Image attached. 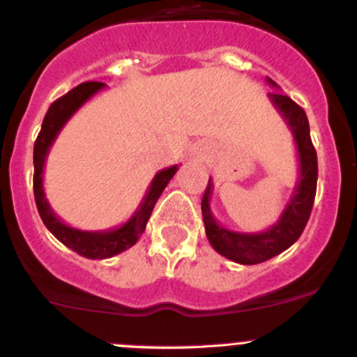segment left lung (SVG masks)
<instances>
[{
    "label": "left lung",
    "instance_id": "left-lung-1",
    "mask_svg": "<svg viewBox=\"0 0 357 357\" xmlns=\"http://www.w3.org/2000/svg\"><path fill=\"white\" fill-rule=\"evenodd\" d=\"M266 82L271 87H277V84L271 79H266ZM268 98L289 126L294 144H296L298 161H300V176L282 215L264 231L238 233L217 222L210 210V196L213 189L212 178H208V185L202 199L203 222H205L206 238L210 245L220 256L240 264L263 263L289 249L300 238L307 226L312 206H314L315 188H317V154L310 140L307 114L303 108L298 107L291 98L284 94L270 93Z\"/></svg>",
    "mask_w": 357,
    "mask_h": 357
}]
</instances>
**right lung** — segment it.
Masks as SVG:
<instances>
[{
	"label": "right lung",
	"instance_id": "add662e5",
	"mask_svg": "<svg viewBox=\"0 0 357 357\" xmlns=\"http://www.w3.org/2000/svg\"><path fill=\"white\" fill-rule=\"evenodd\" d=\"M105 87H107V84L103 82H84L75 87V89H71L70 93L64 94V96H61L59 100L54 101L49 107V112L45 114V119H43L42 130H40L38 138L35 142V151H33V162H35L33 191H35V202L40 217H42L47 229L61 243H64L68 249L87 257V259H107V257L117 256V254L133 247L140 240L142 233L145 231V226H147L149 217L154 210L155 202H158L161 192L165 191L168 182L172 181V176L178 169V166L173 165L155 173L144 199L138 205L137 212L122 226L112 227L107 231L75 229V227L64 224L54 213V210L50 208L49 202L45 198V191H43V168H45L47 155H49L54 140L57 138L59 131L63 130V126L70 121L71 115Z\"/></svg>",
	"mask_w": 357,
	"mask_h": 357
}]
</instances>
